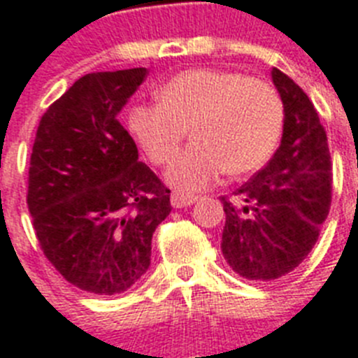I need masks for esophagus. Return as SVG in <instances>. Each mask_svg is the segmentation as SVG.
Wrapping results in <instances>:
<instances>
[{"instance_id": "34e87169", "label": "esophagus", "mask_w": 358, "mask_h": 358, "mask_svg": "<svg viewBox=\"0 0 358 358\" xmlns=\"http://www.w3.org/2000/svg\"><path fill=\"white\" fill-rule=\"evenodd\" d=\"M198 200V196L194 194H184V193H173L171 194V203L173 207H187V206H193L194 202Z\"/></svg>"}]
</instances>
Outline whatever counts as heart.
Masks as SVG:
<instances>
[{"instance_id":"b5f03b06","label":"heart","mask_w":358,"mask_h":358,"mask_svg":"<svg viewBox=\"0 0 358 358\" xmlns=\"http://www.w3.org/2000/svg\"><path fill=\"white\" fill-rule=\"evenodd\" d=\"M129 127L155 165L169 164L191 129L194 142L171 165L167 180L198 191L224 171L242 176L269 160L284 127V103L264 80L193 69L162 87L160 103L134 105Z\"/></svg>"}]
</instances>
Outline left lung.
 Returning a JSON list of instances; mask_svg holds the SVG:
<instances>
[{
  "instance_id": "obj_1",
  "label": "left lung",
  "mask_w": 358,
  "mask_h": 358,
  "mask_svg": "<svg viewBox=\"0 0 358 358\" xmlns=\"http://www.w3.org/2000/svg\"><path fill=\"white\" fill-rule=\"evenodd\" d=\"M273 83L284 103V134L269 164L236 189L238 203L222 196V253L248 280L287 275L317 244L331 206L333 164L326 129L302 89L278 69Z\"/></svg>"
}]
</instances>
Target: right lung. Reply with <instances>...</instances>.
Listing matches in <instances>:
<instances>
[{
    "instance_id": "obj_1",
    "label": "right lung",
    "mask_w": 358,
    "mask_h": 358,
    "mask_svg": "<svg viewBox=\"0 0 358 358\" xmlns=\"http://www.w3.org/2000/svg\"><path fill=\"white\" fill-rule=\"evenodd\" d=\"M147 74L82 76L41 116L32 145L27 206L36 238L65 280L94 295H118L142 278L152 233L173 209L118 120Z\"/></svg>"
}]
</instances>
